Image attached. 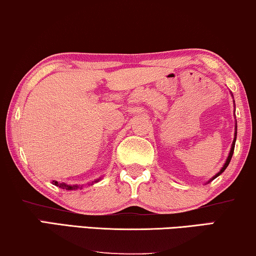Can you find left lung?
<instances>
[{"label": "left lung", "instance_id": "8db88e82", "mask_svg": "<svg viewBox=\"0 0 256 256\" xmlns=\"http://www.w3.org/2000/svg\"><path fill=\"white\" fill-rule=\"evenodd\" d=\"M233 97V96H232ZM233 102H234V100H233ZM234 138H233V142H232V146H231V150H230V152H228V158H226V160H225V162H224V165H223V168H222L220 170V172L218 173H216L214 174V176L211 178V179L208 181V182L206 184H209L210 181H212L214 179H216V178L218 176H220L222 173H223L224 171H225V168H228V164H230V162H231V158H232V154H233V151H234V146H236V129H234Z\"/></svg>", "mask_w": 256, "mask_h": 256}]
</instances>
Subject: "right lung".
<instances>
[{
  "label": "right lung",
  "instance_id": "right-lung-1",
  "mask_svg": "<svg viewBox=\"0 0 256 256\" xmlns=\"http://www.w3.org/2000/svg\"><path fill=\"white\" fill-rule=\"evenodd\" d=\"M100 179H102V178H99V179H96L94 181H92L91 184H94V182H98V181L100 180ZM52 182H53V184H55V186L60 187V188H62V190H78V188H80V190H82V187H83V186H80V184H66L64 182H58V181H55V180L52 181Z\"/></svg>",
  "mask_w": 256,
  "mask_h": 256
}]
</instances>
